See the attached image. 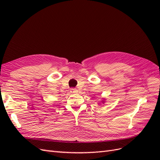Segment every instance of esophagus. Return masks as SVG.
I'll list each match as a JSON object with an SVG mask.
<instances>
[{"instance_id":"esophagus-1","label":"esophagus","mask_w":160,"mask_h":160,"mask_svg":"<svg viewBox=\"0 0 160 160\" xmlns=\"http://www.w3.org/2000/svg\"><path fill=\"white\" fill-rule=\"evenodd\" d=\"M70 91L71 92V93H77V91H77V89H75V88H71V89H70Z\"/></svg>"}]
</instances>
